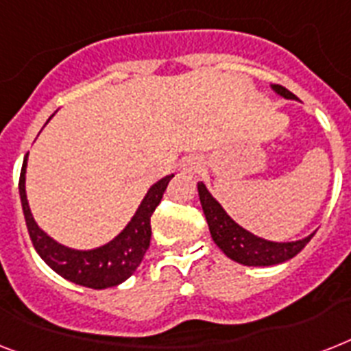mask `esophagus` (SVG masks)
<instances>
[{
  "mask_svg": "<svg viewBox=\"0 0 351 351\" xmlns=\"http://www.w3.org/2000/svg\"><path fill=\"white\" fill-rule=\"evenodd\" d=\"M182 171L187 173V175H196V173H200L202 171V162L195 156H191V158H185L184 162L180 164Z\"/></svg>",
  "mask_w": 351,
  "mask_h": 351,
  "instance_id": "34e87169",
  "label": "esophagus"
}]
</instances>
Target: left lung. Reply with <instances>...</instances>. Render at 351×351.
<instances>
[{"label":"left lung","mask_w":351,"mask_h":351,"mask_svg":"<svg viewBox=\"0 0 351 351\" xmlns=\"http://www.w3.org/2000/svg\"><path fill=\"white\" fill-rule=\"evenodd\" d=\"M272 90L285 99H298L294 93L279 84H272ZM198 195H200L205 220L209 223L210 238L223 250V254L236 263L247 265V267H269V265L283 263L299 254L314 236L310 234L303 240L283 241V243L263 240L236 223L225 213L223 207L213 198L204 182H198Z\"/></svg>","instance_id":"8db88e82"}]
</instances>
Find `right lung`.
<instances>
[{
	"label": "right lung",
	"instance_id": "right-lung-1",
	"mask_svg": "<svg viewBox=\"0 0 351 351\" xmlns=\"http://www.w3.org/2000/svg\"><path fill=\"white\" fill-rule=\"evenodd\" d=\"M28 156V155H27ZM27 156L23 160L21 175H19V198H21L23 215L27 221L28 234L34 243V249L41 259L62 276L88 289L102 290L108 287H117L126 281L136 267L141 265L151 241V215L155 213L156 205L160 204L164 191L173 178V175L164 176L162 180L153 184L141 202L135 216L124 227L121 234L108 241L102 247L92 250L68 249L57 243L34 220L30 207H28L27 191H25V173H27Z\"/></svg>",
	"mask_w": 351,
	"mask_h": 351
}]
</instances>
